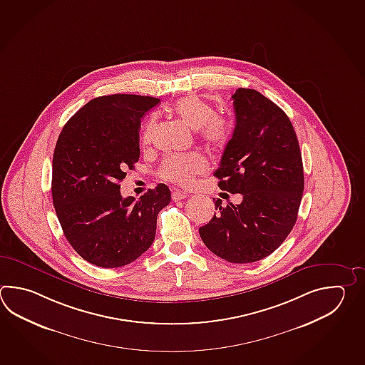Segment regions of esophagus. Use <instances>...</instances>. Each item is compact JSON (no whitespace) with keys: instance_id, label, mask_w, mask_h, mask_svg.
<instances>
[{"instance_id":"obj_1","label":"esophagus","mask_w":365,"mask_h":365,"mask_svg":"<svg viewBox=\"0 0 365 365\" xmlns=\"http://www.w3.org/2000/svg\"><path fill=\"white\" fill-rule=\"evenodd\" d=\"M186 192H182V191H174V192L171 194V199L174 201L183 200V199H186Z\"/></svg>"}]
</instances>
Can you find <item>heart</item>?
I'll list each match as a JSON object with an SVG mask.
<instances>
[{
    "label": "heart",
    "mask_w": 365,
    "mask_h": 365,
    "mask_svg": "<svg viewBox=\"0 0 365 365\" xmlns=\"http://www.w3.org/2000/svg\"><path fill=\"white\" fill-rule=\"evenodd\" d=\"M171 110L190 128L199 130L201 139L209 145L222 147L230 138V120L216 114L207 101L196 95L180 97L173 105ZM155 126L156 120L150 117L143 130V142H150ZM207 168L208 163L200 153L170 155L165 157L160 166V175L168 182L188 187L194 183L197 175L205 173Z\"/></svg>",
    "instance_id": "obj_1"
}]
</instances>
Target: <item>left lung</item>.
I'll return each mask as SVG.
<instances>
[{
  "label": "left lung",
  "mask_w": 365,
  "mask_h": 365,
  "mask_svg": "<svg viewBox=\"0 0 365 365\" xmlns=\"http://www.w3.org/2000/svg\"><path fill=\"white\" fill-rule=\"evenodd\" d=\"M235 128L215 177L218 187L243 195L240 204L215 202L216 213L199 229L204 245L223 260L255 262L281 246L292 230L304 190L303 161L291 120L257 91L231 96Z\"/></svg>",
  "instance_id": "left-lung-1"
}]
</instances>
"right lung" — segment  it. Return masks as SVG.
<instances>
[{"instance_id": "1", "label": "right lung", "mask_w": 365, "mask_h": 365, "mask_svg": "<svg viewBox=\"0 0 365 365\" xmlns=\"http://www.w3.org/2000/svg\"><path fill=\"white\" fill-rule=\"evenodd\" d=\"M160 103L139 95L96 97L67 120L53 153L52 197L61 227L78 255L101 268L140 257L156 237L169 187L126 199L119 182L139 161L144 114Z\"/></svg>"}]
</instances>
